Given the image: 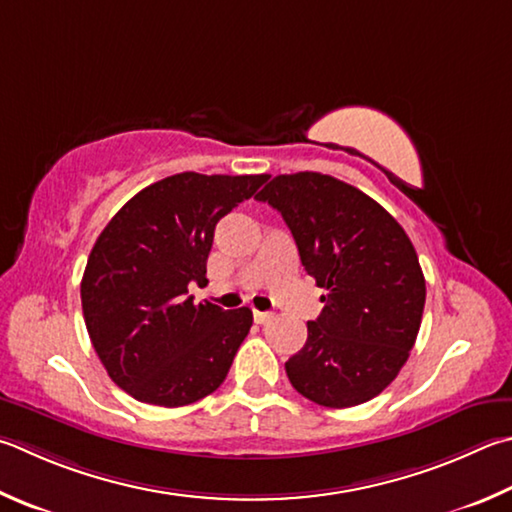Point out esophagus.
I'll return each instance as SVG.
<instances>
[{
    "label": "esophagus",
    "mask_w": 512,
    "mask_h": 512,
    "mask_svg": "<svg viewBox=\"0 0 512 512\" xmlns=\"http://www.w3.org/2000/svg\"><path fill=\"white\" fill-rule=\"evenodd\" d=\"M253 318L257 324H266L268 320H273V313L268 311H253Z\"/></svg>",
    "instance_id": "obj_1"
}]
</instances>
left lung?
I'll use <instances>...</instances> for the list:
<instances>
[{
    "label": "left lung",
    "mask_w": 512,
    "mask_h": 512,
    "mask_svg": "<svg viewBox=\"0 0 512 512\" xmlns=\"http://www.w3.org/2000/svg\"><path fill=\"white\" fill-rule=\"evenodd\" d=\"M284 217L304 271L324 288L286 376L309 401L353 407L378 396L410 358L425 277L410 237L353 185L320 172L280 174L255 197Z\"/></svg>",
    "instance_id": "obj_1"
}]
</instances>
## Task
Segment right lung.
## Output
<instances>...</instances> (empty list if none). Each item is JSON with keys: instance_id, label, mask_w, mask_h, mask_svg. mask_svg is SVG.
I'll return each instance as SVG.
<instances>
[{"instance_id": "1", "label": "right lung", "mask_w": 512, "mask_h": 512, "mask_svg": "<svg viewBox=\"0 0 512 512\" xmlns=\"http://www.w3.org/2000/svg\"><path fill=\"white\" fill-rule=\"evenodd\" d=\"M266 174L181 172L147 185L96 239L82 275L85 324L109 378L136 401L181 407L215 392L253 311L194 304L215 226Z\"/></svg>"}]
</instances>
